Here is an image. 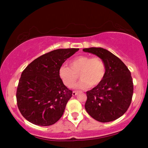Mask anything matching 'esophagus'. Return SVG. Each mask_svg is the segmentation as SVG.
<instances>
[{"mask_svg": "<svg viewBox=\"0 0 148 148\" xmlns=\"http://www.w3.org/2000/svg\"><path fill=\"white\" fill-rule=\"evenodd\" d=\"M77 92H75V91H74V92H73V94H72V95L73 96H76L77 94Z\"/></svg>", "mask_w": 148, "mask_h": 148, "instance_id": "obj_1", "label": "esophagus"}]
</instances>
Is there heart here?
Wrapping results in <instances>:
<instances>
[{
  "label": "heart",
  "mask_w": 148,
  "mask_h": 148,
  "mask_svg": "<svg viewBox=\"0 0 148 148\" xmlns=\"http://www.w3.org/2000/svg\"><path fill=\"white\" fill-rule=\"evenodd\" d=\"M69 66L70 68L62 65L58 71L60 79L68 88L75 86L79 78L78 75L82 80L77 87L80 89L98 86L106 75V64L102 58L98 56H78L71 60Z\"/></svg>",
  "instance_id": "b5f03b06"
}]
</instances>
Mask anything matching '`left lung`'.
<instances>
[{"mask_svg": "<svg viewBox=\"0 0 148 148\" xmlns=\"http://www.w3.org/2000/svg\"><path fill=\"white\" fill-rule=\"evenodd\" d=\"M83 51L95 54L106 64L104 79L86 92L85 108L95 120L110 122L126 112L133 94V84L130 71L122 60L102 48H84Z\"/></svg>", "mask_w": 148, "mask_h": 148, "instance_id": "8db88e82", "label": "left lung"}]
</instances>
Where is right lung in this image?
<instances>
[{"label": "right lung", "mask_w": 148, "mask_h": 148, "mask_svg": "<svg viewBox=\"0 0 148 148\" xmlns=\"http://www.w3.org/2000/svg\"><path fill=\"white\" fill-rule=\"evenodd\" d=\"M79 48L57 49L32 61L22 72L17 86L18 108L26 120L39 126H49L63 114L73 92L59 77V69Z\"/></svg>", "instance_id": "obj_1"}]
</instances>
